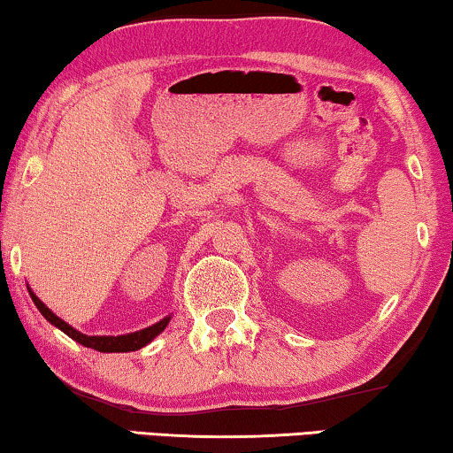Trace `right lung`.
<instances>
[{"label": "right lung", "mask_w": 453, "mask_h": 453, "mask_svg": "<svg viewBox=\"0 0 453 453\" xmlns=\"http://www.w3.org/2000/svg\"><path fill=\"white\" fill-rule=\"evenodd\" d=\"M30 296H33L35 305L39 311L45 315V318L51 321L53 326H58L61 332H65L67 336L76 340L86 349H95L98 352H129V350H138L142 346H146L148 342L154 336H158L160 332L165 330L166 324H169V318H165L163 321H158V324H154L150 327H146V330H140V332H134V334H127V336H86V334H80L78 330H73L72 326H67L64 319H59L58 315H55L51 309L45 307V303H42L39 296H36L33 290H28Z\"/></svg>", "instance_id": "right-lung-1"}]
</instances>
